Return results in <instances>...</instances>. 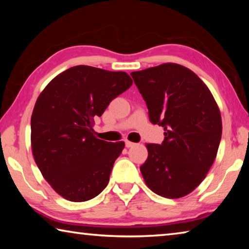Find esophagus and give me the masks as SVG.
<instances>
[{
  "instance_id": "obj_1",
  "label": "esophagus",
  "mask_w": 249,
  "mask_h": 249,
  "mask_svg": "<svg viewBox=\"0 0 249 249\" xmlns=\"http://www.w3.org/2000/svg\"><path fill=\"white\" fill-rule=\"evenodd\" d=\"M125 146L127 147V148H129V147H133V146H135V142H129V141H126V142H125Z\"/></svg>"
}]
</instances>
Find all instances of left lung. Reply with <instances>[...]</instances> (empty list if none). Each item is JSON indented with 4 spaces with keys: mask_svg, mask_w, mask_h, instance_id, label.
I'll return each instance as SVG.
<instances>
[{
    "mask_svg": "<svg viewBox=\"0 0 249 249\" xmlns=\"http://www.w3.org/2000/svg\"><path fill=\"white\" fill-rule=\"evenodd\" d=\"M130 75L147 104L150 122L165 130L161 144L146 145L142 178L158 196H187L203 181L220 146L222 119L215 100L193 71L178 64Z\"/></svg>",
    "mask_w": 249,
    "mask_h": 249,
    "instance_id": "left-lung-1",
    "label": "left lung"
}]
</instances>
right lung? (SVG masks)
Instances as JSON below:
<instances>
[{"label": "right lung", "mask_w": 249, "mask_h": 249, "mask_svg": "<svg viewBox=\"0 0 249 249\" xmlns=\"http://www.w3.org/2000/svg\"><path fill=\"white\" fill-rule=\"evenodd\" d=\"M132 84L123 71L75 66L54 77L39 94L31 120L32 150L59 196L83 202L107 185L125 144L99 140L92 126L94 117Z\"/></svg>", "instance_id": "right-lung-1"}]
</instances>
